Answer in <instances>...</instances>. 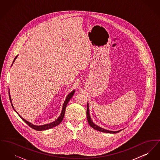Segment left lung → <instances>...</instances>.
<instances>
[{
    "label": "left lung",
    "mask_w": 160,
    "mask_h": 160,
    "mask_svg": "<svg viewBox=\"0 0 160 160\" xmlns=\"http://www.w3.org/2000/svg\"><path fill=\"white\" fill-rule=\"evenodd\" d=\"M86 114H87V119H88V121L89 124L90 125V126L92 128H94L97 131H99L101 132H106V133H112V134H115V133H118L119 131H121V130H119V131H110V130H107V129L102 128L101 127H100L99 126H98L97 125H96L95 123H94L92 121L91 118L90 116V113H89V103L88 102L87 104V112H86Z\"/></svg>",
    "instance_id": "obj_1"
}]
</instances>
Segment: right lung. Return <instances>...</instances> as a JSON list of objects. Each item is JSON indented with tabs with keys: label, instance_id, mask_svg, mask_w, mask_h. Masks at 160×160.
<instances>
[{
	"label": "right lung",
	"instance_id": "right-lung-1",
	"mask_svg": "<svg viewBox=\"0 0 160 160\" xmlns=\"http://www.w3.org/2000/svg\"><path fill=\"white\" fill-rule=\"evenodd\" d=\"M17 56H18V55L14 58V61H13V62H12V64H13V63L14 62L15 59H17ZM12 65H11V66H12ZM74 93H75V91L73 90L71 93H69L68 95V96L67 97L66 99H65V101H64V103H63V104L62 110L61 114H60V116H59V118H58L56 120H55L54 121H53V122L49 123H47V124H45V125H33V123H32L31 122H29V121H26V119H24V118H23L20 114H18V113L15 111V110L14 109V106H13V104H12V101H11V95H10L9 90V97L10 102H11V105H12V107L13 109L14 110V111H15V112H16L17 114H18V116L22 119V120H23L24 122H25L26 123H27L30 127H31V128H33V129L37 130V131H43V130H47V129H50V128L55 127L56 126L58 125L62 121V120H63V117H64V115H65V108H66L67 106V104H68V103L69 101L72 97V96H73V95L74 94Z\"/></svg>",
	"mask_w": 160,
	"mask_h": 160
}]
</instances>
